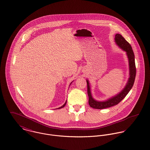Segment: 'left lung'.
Listing matches in <instances>:
<instances>
[{
  "mask_svg": "<svg viewBox=\"0 0 150 150\" xmlns=\"http://www.w3.org/2000/svg\"><path fill=\"white\" fill-rule=\"evenodd\" d=\"M114 42L115 44L120 48L122 51L126 52L128 59L129 79L124 88L117 94L105 100L99 101L95 99L92 95L91 86L88 79L86 80L87 83V92L89 98V105L90 107L95 109H104L108 107H112L118 104L129 93L133 86L136 69L135 66L134 55L130 44L121 35L117 33L115 35Z\"/></svg>",
  "mask_w": 150,
  "mask_h": 150,
  "instance_id": "obj_1",
  "label": "left lung"
}]
</instances>
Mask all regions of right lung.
Returning <instances> with one entry per match:
<instances>
[{"instance_id": "1", "label": "right lung", "mask_w": 150, "mask_h": 150, "mask_svg": "<svg viewBox=\"0 0 150 150\" xmlns=\"http://www.w3.org/2000/svg\"><path fill=\"white\" fill-rule=\"evenodd\" d=\"M73 81H72V82H73ZM72 82H71V83H70V85H69V86H70V85H71V83H72ZM66 102H67V100H66V102H65V103H64V105H62V106H61V107H59V108H56V109H59V108H63V107H64V106H65V105H66Z\"/></svg>"}]
</instances>
